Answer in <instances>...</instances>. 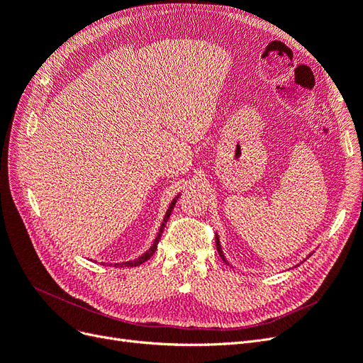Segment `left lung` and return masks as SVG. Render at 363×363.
I'll use <instances>...</instances> for the list:
<instances>
[{
	"instance_id": "left-lung-1",
	"label": "left lung",
	"mask_w": 363,
	"mask_h": 363,
	"mask_svg": "<svg viewBox=\"0 0 363 363\" xmlns=\"http://www.w3.org/2000/svg\"><path fill=\"white\" fill-rule=\"evenodd\" d=\"M216 250H218V252H219V256H221V259L227 263V265H230L228 260H227L225 256H224V251H223V247H221V240H219L218 233H216ZM311 255H312V252H311ZM311 255H309V256H311ZM309 256H307V257H309ZM307 257H306V259H307ZM306 259H304V260H306ZM304 260H303V262H304ZM303 262H300V263H303ZM295 267H298V265H295Z\"/></svg>"
}]
</instances>
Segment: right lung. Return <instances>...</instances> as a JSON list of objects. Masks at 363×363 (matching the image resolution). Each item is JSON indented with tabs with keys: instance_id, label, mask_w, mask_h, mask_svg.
I'll use <instances>...</instances> for the list:
<instances>
[{
	"instance_id": "add662e5",
	"label": "right lung",
	"mask_w": 363,
	"mask_h": 363,
	"mask_svg": "<svg viewBox=\"0 0 363 363\" xmlns=\"http://www.w3.org/2000/svg\"><path fill=\"white\" fill-rule=\"evenodd\" d=\"M179 196H180V194H179L177 196H174V200L171 201V204H169V207H168L167 213H164V216H163V221H162V224H160V228H159V232H157V236H156V239H155V240H152L151 247H150L147 251H144V255L138 256V257H136V259H133V260H127V262L113 263L115 267H139V265H142V263H144L145 260H148L152 255H155V251L157 250V244H159V240H160V236H162V233H163V228L167 227V223H168V219H169V216H171V213H172V208L175 207V203H177V200H179ZM108 265H112V263H108Z\"/></svg>"
}]
</instances>
